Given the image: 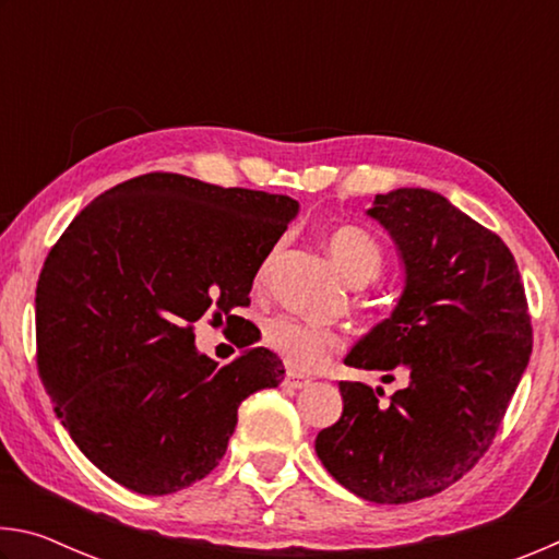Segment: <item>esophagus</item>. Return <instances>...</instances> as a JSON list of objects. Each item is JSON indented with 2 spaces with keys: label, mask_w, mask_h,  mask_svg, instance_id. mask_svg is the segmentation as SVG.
<instances>
[{
  "label": "esophagus",
  "mask_w": 559,
  "mask_h": 559,
  "mask_svg": "<svg viewBox=\"0 0 559 559\" xmlns=\"http://www.w3.org/2000/svg\"><path fill=\"white\" fill-rule=\"evenodd\" d=\"M286 384L293 386V390H306V386L313 384V380H310V377L302 374V372L288 370V372H286Z\"/></svg>",
  "instance_id": "esophagus-1"
}]
</instances>
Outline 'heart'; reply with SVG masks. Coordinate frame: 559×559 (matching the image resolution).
<instances>
[{"instance_id":"1","label":"heart","mask_w":559,"mask_h":559,"mask_svg":"<svg viewBox=\"0 0 559 559\" xmlns=\"http://www.w3.org/2000/svg\"><path fill=\"white\" fill-rule=\"evenodd\" d=\"M328 249L343 269L349 283L362 286L370 283L382 271V249L370 234L359 226L345 224L330 231ZM271 271V259L261 263L257 273V283L263 286ZM263 343L271 347L273 353L281 355L293 370H318L323 367L330 357H333L340 347H343V335L333 328L310 323V320L293 318V316H278L271 318L266 328H263Z\"/></svg>"}]
</instances>
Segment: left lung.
<instances>
[{"label": "left lung", "mask_w": 559, "mask_h": 559, "mask_svg": "<svg viewBox=\"0 0 559 559\" xmlns=\"http://www.w3.org/2000/svg\"><path fill=\"white\" fill-rule=\"evenodd\" d=\"M370 214L400 246L406 288L345 365L404 372L406 386L384 402L382 390L340 382L343 416L318 433L316 451L355 496L402 506L441 493L484 459L533 353V323L503 239L441 194L394 189Z\"/></svg>", "instance_id": "obj_1"}]
</instances>
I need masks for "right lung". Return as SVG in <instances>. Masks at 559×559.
Wrapping results in <instances>:
<instances>
[{
	"mask_svg": "<svg viewBox=\"0 0 559 559\" xmlns=\"http://www.w3.org/2000/svg\"><path fill=\"white\" fill-rule=\"evenodd\" d=\"M296 210L290 197L147 173L93 200L51 246L36 367L75 447L116 484L167 496L202 480L246 396L281 384L271 349L219 367L194 349V323L239 320Z\"/></svg>",
	"mask_w": 559,
	"mask_h": 559,
	"instance_id": "right-lung-1",
	"label": "right lung"
}]
</instances>
